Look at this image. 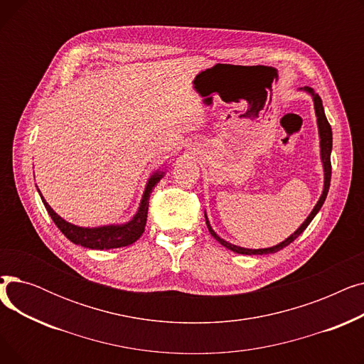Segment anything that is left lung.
<instances>
[{
    "label": "left lung",
    "mask_w": 364,
    "mask_h": 364,
    "mask_svg": "<svg viewBox=\"0 0 364 364\" xmlns=\"http://www.w3.org/2000/svg\"><path fill=\"white\" fill-rule=\"evenodd\" d=\"M304 91H307L313 95V102H314V110H316V117H317V127H318V136H320V156H321V162H323V169H324V186H323V193L318 199V202L316 203L314 209L311 211V214L307 217V220H305L298 230L295 233H292L288 239H284L283 242H280L279 245L276 246H272V247H264V250H246V247H240V246H236V245H232L225 242L224 239H221L214 230L211 224H209L208 221V217L205 214V220H206V225H208V230L209 233H211V236L218 240L223 246H225L227 250H230L236 254H243V255H267V254H274L280 250H283V247L288 246L289 243H292L304 230L305 228L309 227V224L313 221V218L316 217V214L320 211V208L323 206L324 200H326V196H328V192H329V186H331V176H332V165H331V151H332V128H331V124L328 122L326 119V114H324V109H323V105H321V99L320 95L316 94L313 91V88L310 87H304L301 88Z\"/></svg>",
    "instance_id": "left-lung-1"
}]
</instances>
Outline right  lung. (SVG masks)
Returning <instances> with one entry per match:
<instances>
[{"label":"right lung","mask_w":364,"mask_h":364,"mask_svg":"<svg viewBox=\"0 0 364 364\" xmlns=\"http://www.w3.org/2000/svg\"><path fill=\"white\" fill-rule=\"evenodd\" d=\"M162 177H164V172L156 171L155 174L149 178L137 214L132 217L131 221H128L125 224H117V225L110 224V225H103V227L88 228V227H78L75 224H70L53 211L51 206L44 200L43 195L40 193V190H38V193H40L47 213L50 214L54 224L59 227V230L70 242H73L75 245H81L84 247H88V250H114V247H122V246H128V245L134 243L143 235L146 221H147L150 193H151L153 187L159 183V180Z\"/></svg>","instance_id":"1"}]
</instances>
